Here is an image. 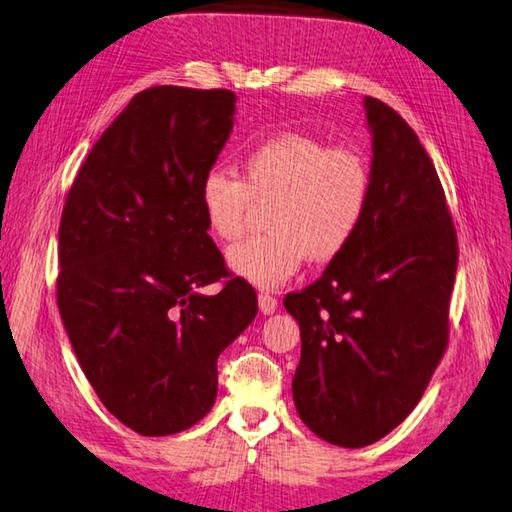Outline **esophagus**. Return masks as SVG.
<instances>
[{
    "instance_id": "esophagus-1",
    "label": "esophagus",
    "mask_w": 512,
    "mask_h": 512,
    "mask_svg": "<svg viewBox=\"0 0 512 512\" xmlns=\"http://www.w3.org/2000/svg\"><path fill=\"white\" fill-rule=\"evenodd\" d=\"M257 299H259V310H262V315H273L277 310V299L270 297L268 293H262Z\"/></svg>"
}]
</instances>
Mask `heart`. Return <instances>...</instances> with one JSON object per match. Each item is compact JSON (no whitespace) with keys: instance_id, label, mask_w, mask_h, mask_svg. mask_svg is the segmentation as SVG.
I'll list each match as a JSON object with an SVG mask.
<instances>
[{"instance_id":"1","label":"heart","mask_w":512,"mask_h":512,"mask_svg":"<svg viewBox=\"0 0 512 512\" xmlns=\"http://www.w3.org/2000/svg\"><path fill=\"white\" fill-rule=\"evenodd\" d=\"M370 199V166L359 148L333 146L304 133H279L248 150L242 179L213 168L197 202L208 233L233 242L253 202L268 204L270 233L228 248L226 262L257 288L288 282L308 257L333 262L353 242Z\"/></svg>"}]
</instances>
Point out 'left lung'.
I'll return each instance as SVG.
<instances>
[{"label": "left lung", "instance_id": "8db88e82", "mask_svg": "<svg viewBox=\"0 0 512 512\" xmlns=\"http://www.w3.org/2000/svg\"><path fill=\"white\" fill-rule=\"evenodd\" d=\"M373 142L364 222L342 255L284 306L302 357L293 399L324 442L364 448L422 399L448 342L457 237L437 170L402 117L364 99Z\"/></svg>", "mask_w": 512, "mask_h": 512}]
</instances>
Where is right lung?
I'll list each match as a JSON object with an SVG mask.
<instances>
[{
	"instance_id": "obj_1",
	"label": "right lung",
	"mask_w": 512,
	"mask_h": 512,
	"mask_svg": "<svg viewBox=\"0 0 512 512\" xmlns=\"http://www.w3.org/2000/svg\"><path fill=\"white\" fill-rule=\"evenodd\" d=\"M230 90L155 86L90 150L59 224L57 306L86 379L146 437L197 424L217 357L253 322L257 295L226 277L197 202L235 122Z\"/></svg>"
}]
</instances>
